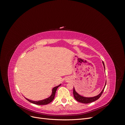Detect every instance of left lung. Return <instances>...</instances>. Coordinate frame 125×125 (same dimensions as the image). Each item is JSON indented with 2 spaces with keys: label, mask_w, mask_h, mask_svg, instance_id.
<instances>
[{
  "label": "left lung",
  "mask_w": 125,
  "mask_h": 125,
  "mask_svg": "<svg viewBox=\"0 0 125 125\" xmlns=\"http://www.w3.org/2000/svg\"><path fill=\"white\" fill-rule=\"evenodd\" d=\"M102 63H103V65L104 66V70H105V65H104V63L103 62H102ZM106 81L105 82V84L104 85V88L103 89V90H102V91L101 92V93L98 94L97 95L95 96H93V97H84V96H81L80 94H78L76 91H75V89L73 87V96L74 99H75V100H77L78 102H80V103H84V104H88V103H91V102H93L94 101H95L97 100H98L100 97V96H101V95L103 93V91H104V90L105 89V87L106 86Z\"/></svg>",
  "instance_id": "obj_1"
}]
</instances>
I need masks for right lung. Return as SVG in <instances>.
I'll list each match as a JSON object with an SVG mask.
<instances>
[{
	"label": "right lung",
	"mask_w": 125,
	"mask_h": 125,
	"mask_svg": "<svg viewBox=\"0 0 125 125\" xmlns=\"http://www.w3.org/2000/svg\"><path fill=\"white\" fill-rule=\"evenodd\" d=\"M60 85H61V84L57 85V86H55L54 88H52V94L51 95V96H49L48 97L46 98V99H45L36 101L30 100L27 99V98H26V97H25V99L27 100L28 101H29L30 102H31V103L36 104V105H46V104H48L49 103H50L51 102H52V100H54V97H55V93H56V90H57V89L58 87L60 86Z\"/></svg>",
	"instance_id": "obj_1"
}]
</instances>
